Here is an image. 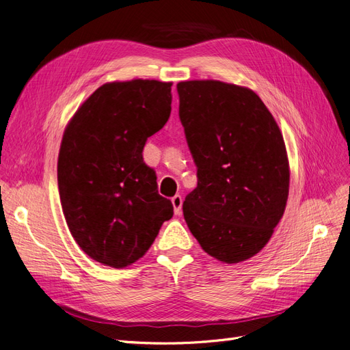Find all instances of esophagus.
<instances>
[{"label":"esophagus","instance_id":"1","mask_svg":"<svg viewBox=\"0 0 350 350\" xmlns=\"http://www.w3.org/2000/svg\"><path fill=\"white\" fill-rule=\"evenodd\" d=\"M172 206H174V211L175 215H179L181 213V207H183V197L176 194L172 197Z\"/></svg>","mask_w":350,"mask_h":350}]
</instances>
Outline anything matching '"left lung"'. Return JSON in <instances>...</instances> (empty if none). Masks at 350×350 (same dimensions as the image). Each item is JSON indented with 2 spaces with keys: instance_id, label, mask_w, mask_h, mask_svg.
I'll return each instance as SVG.
<instances>
[{
  "instance_id": "left-lung-1",
  "label": "left lung",
  "mask_w": 350,
  "mask_h": 350,
  "mask_svg": "<svg viewBox=\"0 0 350 350\" xmlns=\"http://www.w3.org/2000/svg\"><path fill=\"white\" fill-rule=\"evenodd\" d=\"M179 120L197 166L183 204L208 256L234 264L260 252L280 221L289 162L279 126L251 89L217 80L176 84Z\"/></svg>"
}]
</instances>
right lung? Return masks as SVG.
Instances as JSON below:
<instances>
[{
    "label": "right lung",
    "mask_w": 350,
    "mask_h": 350,
    "mask_svg": "<svg viewBox=\"0 0 350 350\" xmlns=\"http://www.w3.org/2000/svg\"><path fill=\"white\" fill-rule=\"evenodd\" d=\"M172 83H107L74 113L58 154V188L71 235L94 261L122 269L142 258L174 215L157 193L144 144L171 115Z\"/></svg>",
    "instance_id": "1"
}]
</instances>
